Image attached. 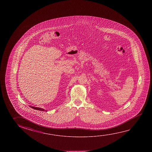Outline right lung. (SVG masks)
Listing matches in <instances>:
<instances>
[{"label": "right lung", "instance_id": "obj_1", "mask_svg": "<svg viewBox=\"0 0 152 152\" xmlns=\"http://www.w3.org/2000/svg\"><path fill=\"white\" fill-rule=\"evenodd\" d=\"M30 107H32V108L34 109L37 110H40V111H45V110L43 109L40 108V107H31V106H30Z\"/></svg>", "mask_w": 152, "mask_h": 152}]
</instances>
